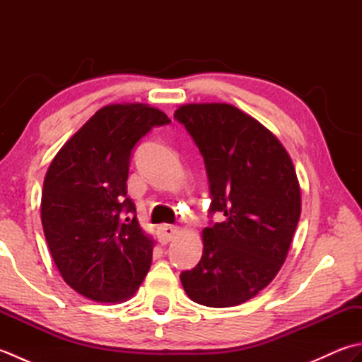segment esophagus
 Masks as SVG:
<instances>
[{"mask_svg": "<svg viewBox=\"0 0 362 362\" xmlns=\"http://www.w3.org/2000/svg\"><path fill=\"white\" fill-rule=\"evenodd\" d=\"M177 233H179V227H175V226L163 224L158 227V238H160L161 244H168Z\"/></svg>", "mask_w": 362, "mask_h": 362, "instance_id": "34e87169", "label": "esophagus"}]
</instances>
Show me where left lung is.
<instances>
[{
  "label": "left lung",
  "instance_id": "obj_1",
  "mask_svg": "<svg viewBox=\"0 0 362 362\" xmlns=\"http://www.w3.org/2000/svg\"><path fill=\"white\" fill-rule=\"evenodd\" d=\"M174 118L204 157L210 214L197 266L180 274L191 300L211 308L247 302L264 289L286 259L302 210L291 157L263 124L230 104H187Z\"/></svg>",
  "mask_w": 362,
  "mask_h": 362
}]
</instances>
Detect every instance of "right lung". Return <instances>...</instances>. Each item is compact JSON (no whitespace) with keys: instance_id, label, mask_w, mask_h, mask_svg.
Masks as SVG:
<instances>
[{"instance_id":"1","label":"right lung","mask_w":362,"mask_h":362,"mask_svg":"<svg viewBox=\"0 0 362 362\" xmlns=\"http://www.w3.org/2000/svg\"><path fill=\"white\" fill-rule=\"evenodd\" d=\"M169 122L146 104L105 105L51 161L42 226L60 275L81 296L124 302L148 274L153 240L138 224L126 182L135 144Z\"/></svg>"}]
</instances>
